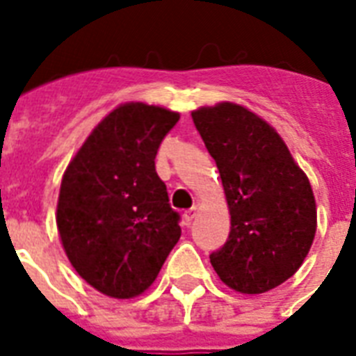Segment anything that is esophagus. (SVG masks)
Wrapping results in <instances>:
<instances>
[{"label":"esophagus","instance_id":"1","mask_svg":"<svg viewBox=\"0 0 356 356\" xmlns=\"http://www.w3.org/2000/svg\"><path fill=\"white\" fill-rule=\"evenodd\" d=\"M195 216H197V207H192V209H188V211L184 212L183 218H184V222H186V225H190Z\"/></svg>","mask_w":356,"mask_h":356}]
</instances>
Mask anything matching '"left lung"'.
Returning <instances> with one entry per match:
<instances>
[{"instance_id":"obj_1","label":"left lung","mask_w":356,"mask_h":356,"mask_svg":"<svg viewBox=\"0 0 356 356\" xmlns=\"http://www.w3.org/2000/svg\"><path fill=\"white\" fill-rule=\"evenodd\" d=\"M192 120L216 161L231 214L212 268L236 292H268L299 270L314 240L309 177L275 129L242 105L201 107Z\"/></svg>"}]
</instances>
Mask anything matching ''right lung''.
<instances>
[{"mask_svg": "<svg viewBox=\"0 0 356 356\" xmlns=\"http://www.w3.org/2000/svg\"><path fill=\"white\" fill-rule=\"evenodd\" d=\"M179 114L123 103L97 123L64 172L57 227L75 271L97 292L136 298L181 238L156 175L159 145Z\"/></svg>", "mask_w": 356, "mask_h": 356, "instance_id": "right-lung-1", "label": "right lung"}]
</instances>
